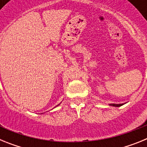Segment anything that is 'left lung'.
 Returning a JSON list of instances; mask_svg holds the SVG:
<instances>
[{"instance_id":"1","label":"left lung","mask_w":147,"mask_h":147,"mask_svg":"<svg viewBox=\"0 0 147 147\" xmlns=\"http://www.w3.org/2000/svg\"><path fill=\"white\" fill-rule=\"evenodd\" d=\"M124 104H110V106H113V107H120L122 106Z\"/></svg>"}]
</instances>
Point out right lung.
Wrapping results in <instances>:
<instances>
[{"label": "right lung", "mask_w": 147, "mask_h": 147, "mask_svg": "<svg viewBox=\"0 0 147 147\" xmlns=\"http://www.w3.org/2000/svg\"><path fill=\"white\" fill-rule=\"evenodd\" d=\"M58 105H57V106H58Z\"/></svg>", "instance_id": "obj_1"}]
</instances>
